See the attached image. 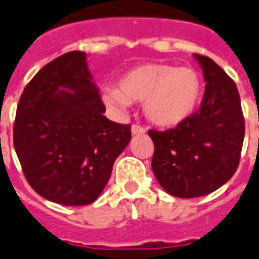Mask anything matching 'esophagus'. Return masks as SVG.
I'll return each mask as SVG.
<instances>
[{"label": "esophagus", "mask_w": 259, "mask_h": 259, "mask_svg": "<svg viewBox=\"0 0 259 259\" xmlns=\"http://www.w3.org/2000/svg\"><path fill=\"white\" fill-rule=\"evenodd\" d=\"M131 133L133 135H138V134H145V128L140 125H133L131 126Z\"/></svg>", "instance_id": "esophagus-1"}]
</instances>
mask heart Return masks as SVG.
<instances>
[{
    "instance_id": "b5f03b06",
    "label": "heart",
    "mask_w": 259,
    "mask_h": 259,
    "mask_svg": "<svg viewBox=\"0 0 259 259\" xmlns=\"http://www.w3.org/2000/svg\"><path fill=\"white\" fill-rule=\"evenodd\" d=\"M203 96V80L192 67L166 63L137 66L119 80L118 89H104L107 106L124 108L128 101L142 103L149 122L175 128L186 122L197 110Z\"/></svg>"
}]
</instances>
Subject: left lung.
<instances>
[{
	"label": "left lung",
	"instance_id": "8db88e82",
	"mask_svg": "<svg viewBox=\"0 0 259 259\" xmlns=\"http://www.w3.org/2000/svg\"><path fill=\"white\" fill-rule=\"evenodd\" d=\"M206 81L200 108L186 122L163 133L149 130L156 181L175 197L211 193L235 174L245 124L235 83L207 56L193 55Z\"/></svg>",
	"mask_w": 259,
	"mask_h": 259
}]
</instances>
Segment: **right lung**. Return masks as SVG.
I'll return each instance as SVG.
<instances>
[{"label":"right lung","instance_id":"add662e5","mask_svg":"<svg viewBox=\"0 0 259 259\" xmlns=\"http://www.w3.org/2000/svg\"><path fill=\"white\" fill-rule=\"evenodd\" d=\"M106 107L84 52L44 66L25 87L14 124V148L32 189L63 206L97 200L131 126L104 117Z\"/></svg>","mask_w":259,"mask_h":259}]
</instances>
